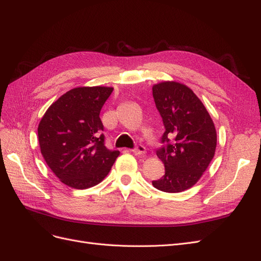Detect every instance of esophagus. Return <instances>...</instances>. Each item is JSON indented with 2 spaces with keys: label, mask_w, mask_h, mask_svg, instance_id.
Listing matches in <instances>:
<instances>
[{
  "label": "esophagus",
  "mask_w": 261,
  "mask_h": 261,
  "mask_svg": "<svg viewBox=\"0 0 261 261\" xmlns=\"http://www.w3.org/2000/svg\"><path fill=\"white\" fill-rule=\"evenodd\" d=\"M133 152L134 154H136L138 156L144 155L146 153V148L143 145H137L135 149H133Z\"/></svg>",
  "instance_id": "1"
}]
</instances>
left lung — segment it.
<instances>
[{"instance_id":"1","label":"left lung","mask_w":261,"mask_h":261,"mask_svg":"<svg viewBox=\"0 0 261 261\" xmlns=\"http://www.w3.org/2000/svg\"><path fill=\"white\" fill-rule=\"evenodd\" d=\"M154 103L165 132L156 150L165 174L152 185L165 193L194 186L215 156L217 130L207 109L186 85L162 82L152 87Z\"/></svg>"}]
</instances>
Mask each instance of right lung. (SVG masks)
<instances>
[{
  "label": "right lung",
  "instance_id": "1",
  "mask_svg": "<svg viewBox=\"0 0 261 261\" xmlns=\"http://www.w3.org/2000/svg\"><path fill=\"white\" fill-rule=\"evenodd\" d=\"M112 87H77L46 110L38 126L41 153L63 184L86 189L99 184L111 170L118 150L105 146L100 111Z\"/></svg>",
  "mask_w": 261,
  "mask_h": 261
}]
</instances>
